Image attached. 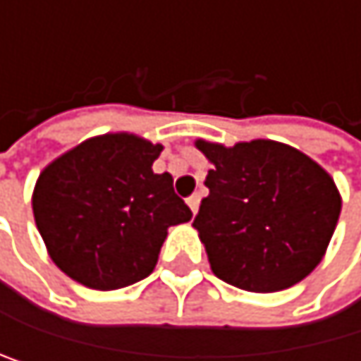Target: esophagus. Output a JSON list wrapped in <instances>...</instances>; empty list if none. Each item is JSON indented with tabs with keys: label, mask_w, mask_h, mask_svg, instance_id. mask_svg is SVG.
I'll return each mask as SVG.
<instances>
[{
	"label": "esophagus",
	"mask_w": 361,
	"mask_h": 361,
	"mask_svg": "<svg viewBox=\"0 0 361 361\" xmlns=\"http://www.w3.org/2000/svg\"><path fill=\"white\" fill-rule=\"evenodd\" d=\"M187 204H189V209L193 211V215L197 213V209H200V193H193V195H189L187 197Z\"/></svg>",
	"instance_id": "obj_1"
}]
</instances>
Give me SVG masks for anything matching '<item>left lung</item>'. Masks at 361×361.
Masks as SVG:
<instances>
[{
  "mask_svg": "<svg viewBox=\"0 0 361 361\" xmlns=\"http://www.w3.org/2000/svg\"><path fill=\"white\" fill-rule=\"evenodd\" d=\"M195 146L215 166L193 219L213 274L252 293L301 282L321 262L338 224L342 204L331 176L271 140Z\"/></svg>",
  "mask_w": 361,
  "mask_h": 361,
  "instance_id": "obj_1",
  "label": "left lung"
}]
</instances>
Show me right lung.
Here are the masks:
<instances>
[{
    "label": "right lung",
    "mask_w": 361,
    "mask_h": 361,
    "mask_svg": "<svg viewBox=\"0 0 361 361\" xmlns=\"http://www.w3.org/2000/svg\"><path fill=\"white\" fill-rule=\"evenodd\" d=\"M164 146L114 133L87 140L53 161L34 189V219L62 271L116 290L152 274L168 228L189 221L168 172L152 164Z\"/></svg>",
    "instance_id": "add662e5"
}]
</instances>
